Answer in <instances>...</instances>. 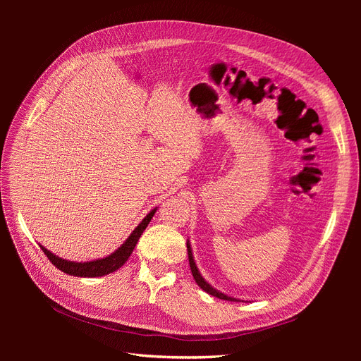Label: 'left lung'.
Returning a JSON list of instances; mask_svg holds the SVG:
<instances>
[{
    "label": "left lung",
    "mask_w": 361,
    "mask_h": 361,
    "mask_svg": "<svg viewBox=\"0 0 361 361\" xmlns=\"http://www.w3.org/2000/svg\"><path fill=\"white\" fill-rule=\"evenodd\" d=\"M187 253H188V263H190V269H192L193 278H195V281H196L197 286H199L203 291H206L207 294H211V295H214V297H218V298H221V300H226V301H238V300H237V298H234V297H230V295H226V294H224V293H221V291L215 290V288L211 286V283H207V282L204 281V278L200 275V272H199V269H197V267H196V262H195V259H193V253H192L190 243H188V241H187Z\"/></svg>",
    "instance_id": "8db88e82"
}]
</instances>
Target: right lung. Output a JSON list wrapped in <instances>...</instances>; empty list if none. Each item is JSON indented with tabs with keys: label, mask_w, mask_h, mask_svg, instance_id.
Segmentation results:
<instances>
[{
	"label": "right lung",
	"mask_w": 361,
	"mask_h": 361,
	"mask_svg": "<svg viewBox=\"0 0 361 361\" xmlns=\"http://www.w3.org/2000/svg\"><path fill=\"white\" fill-rule=\"evenodd\" d=\"M155 212H157V207H155V209H152L142 219V222L136 226L135 231H133L128 235V238L120 245V247L116 252L111 253L109 256H106L104 259H97V260H90V262H71V260H66V259L55 256L54 253L47 250L44 245H41V249L44 250L47 257L51 260V263H54V267L59 268L60 271H63L67 275L83 276V278L104 276V275H108L111 272H116L127 262V259L130 257L133 250H135L140 235L146 230L147 224L150 222L152 216L155 215Z\"/></svg>",
	"instance_id": "obj_1"
}]
</instances>
